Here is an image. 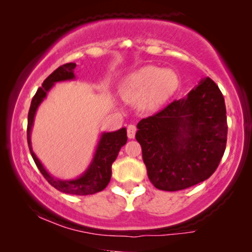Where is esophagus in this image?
<instances>
[{
    "label": "esophagus",
    "mask_w": 252,
    "mask_h": 252,
    "mask_svg": "<svg viewBox=\"0 0 252 252\" xmlns=\"http://www.w3.org/2000/svg\"><path fill=\"white\" fill-rule=\"evenodd\" d=\"M135 133H136V127L134 125H129L127 127V136H128V139H134V136H135Z\"/></svg>",
    "instance_id": "obj_1"
}]
</instances>
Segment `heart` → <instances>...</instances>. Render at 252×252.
<instances>
[{
  "label": "heart",
  "instance_id": "obj_1",
  "mask_svg": "<svg viewBox=\"0 0 252 252\" xmlns=\"http://www.w3.org/2000/svg\"><path fill=\"white\" fill-rule=\"evenodd\" d=\"M180 87V77L173 68L147 65L127 75L120 85V94L132 104L156 110L174 96Z\"/></svg>",
  "mask_w": 252,
  "mask_h": 252
}]
</instances>
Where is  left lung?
<instances>
[{
    "label": "left lung",
    "instance_id": "8db88e82",
    "mask_svg": "<svg viewBox=\"0 0 252 252\" xmlns=\"http://www.w3.org/2000/svg\"><path fill=\"white\" fill-rule=\"evenodd\" d=\"M135 137L157 189L177 191L206 180L226 149V106L219 87L209 77L202 79L187 96L141 119Z\"/></svg>",
    "mask_w": 252,
    "mask_h": 252
}]
</instances>
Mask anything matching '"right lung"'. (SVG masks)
<instances>
[{
	"mask_svg": "<svg viewBox=\"0 0 252 252\" xmlns=\"http://www.w3.org/2000/svg\"><path fill=\"white\" fill-rule=\"evenodd\" d=\"M77 65L75 63H67L56 68L46 80L43 81L42 87L37 89L34 97L31 102L29 119H27V143H29L30 153L32 155L34 161H35L37 168H39L44 179L49 184L65 194L71 195H92L95 192L102 191L111 179V166L112 163L118 156L119 150L127 142V132L125 127L120 128L116 132H104L101 134L99 141L96 147L94 157L84 173L80 177L71 179V180H61L51 175L48 172L42 163L36 157L32 149V142H31V132L34 123L36 110L39 108L43 99L47 97V94L56 82L74 80V68Z\"/></svg>",
	"mask_w": 252,
	"mask_h": 252,
	"instance_id": "obj_1",
	"label": "right lung"
}]
</instances>
